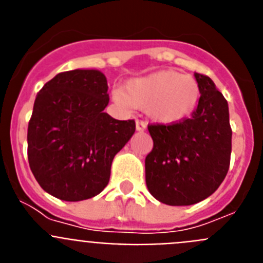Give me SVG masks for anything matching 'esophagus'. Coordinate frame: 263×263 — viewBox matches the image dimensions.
<instances>
[{"mask_svg":"<svg viewBox=\"0 0 263 263\" xmlns=\"http://www.w3.org/2000/svg\"><path fill=\"white\" fill-rule=\"evenodd\" d=\"M136 129L137 132H145L147 129V124L143 121H136Z\"/></svg>","mask_w":263,"mask_h":263,"instance_id":"obj_1","label":"esophagus"}]
</instances>
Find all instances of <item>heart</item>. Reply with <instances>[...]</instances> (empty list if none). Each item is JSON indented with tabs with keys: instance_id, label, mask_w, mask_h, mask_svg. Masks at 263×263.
<instances>
[{
	"instance_id": "1",
	"label": "heart",
	"mask_w": 263,
	"mask_h": 263,
	"mask_svg": "<svg viewBox=\"0 0 263 263\" xmlns=\"http://www.w3.org/2000/svg\"><path fill=\"white\" fill-rule=\"evenodd\" d=\"M200 95L199 83L192 76L160 69L127 80L124 89L113 92V100L126 108L146 109L148 117L158 124L176 125L194 115Z\"/></svg>"
}]
</instances>
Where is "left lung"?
<instances>
[{
    "label": "left lung",
    "instance_id": "left-lung-1",
    "mask_svg": "<svg viewBox=\"0 0 263 263\" xmlns=\"http://www.w3.org/2000/svg\"><path fill=\"white\" fill-rule=\"evenodd\" d=\"M200 101L191 118L150 125L154 147L145 159L148 192L167 205H192L220 187L232 153L229 106L212 79L195 72Z\"/></svg>",
    "mask_w": 263,
    "mask_h": 263
}]
</instances>
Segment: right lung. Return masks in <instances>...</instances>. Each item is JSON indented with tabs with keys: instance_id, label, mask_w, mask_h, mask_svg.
Returning a JSON list of instances; mask_svg holds the SVG:
<instances>
[{
	"instance_id": "add662e5",
	"label": "right lung",
	"mask_w": 263,
	"mask_h": 263,
	"mask_svg": "<svg viewBox=\"0 0 263 263\" xmlns=\"http://www.w3.org/2000/svg\"><path fill=\"white\" fill-rule=\"evenodd\" d=\"M108 104V83L99 69L62 72L39 90L27 129V155L47 194L80 201L108 185L113 158L136 132L133 120L105 113Z\"/></svg>"
}]
</instances>
